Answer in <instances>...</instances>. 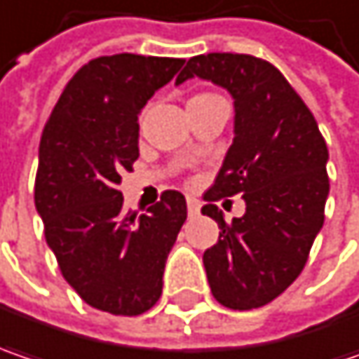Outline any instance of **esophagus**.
I'll return each mask as SVG.
<instances>
[{
	"instance_id": "34e87169",
	"label": "esophagus",
	"mask_w": 359,
	"mask_h": 359,
	"mask_svg": "<svg viewBox=\"0 0 359 359\" xmlns=\"http://www.w3.org/2000/svg\"><path fill=\"white\" fill-rule=\"evenodd\" d=\"M187 209H189V215H191V217L199 215V209H201L199 199H195V197H187Z\"/></svg>"
}]
</instances>
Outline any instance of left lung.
I'll return each instance as SVG.
<instances>
[{
    "instance_id": "8db88e82",
    "label": "left lung",
    "mask_w": 359,
    "mask_h": 359,
    "mask_svg": "<svg viewBox=\"0 0 359 359\" xmlns=\"http://www.w3.org/2000/svg\"><path fill=\"white\" fill-rule=\"evenodd\" d=\"M199 76L233 97V144L201 209L219 225L203 254L217 303L233 311L268 305L305 268L323 227L327 144L305 101L274 65L250 54L189 58L177 85ZM242 194L246 213L225 224L215 201Z\"/></svg>"
}]
</instances>
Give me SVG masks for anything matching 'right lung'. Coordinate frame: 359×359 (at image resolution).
Segmentation results:
<instances>
[{"label":"right lung","mask_w":359,"mask_h":359,"mask_svg":"<svg viewBox=\"0 0 359 359\" xmlns=\"http://www.w3.org/2000/svg\"><path fill=\"white\" fill-rule=\"evenodd\" d=\"M182 58L114 54L81 67L40 137L34 187L46 243L87 305L134 317L156 305L187 201L164 191L146 213L123 209L121 172L140 156L137 116Z\"/></svg>","instance_id":"obj_1"}]
</instances>
